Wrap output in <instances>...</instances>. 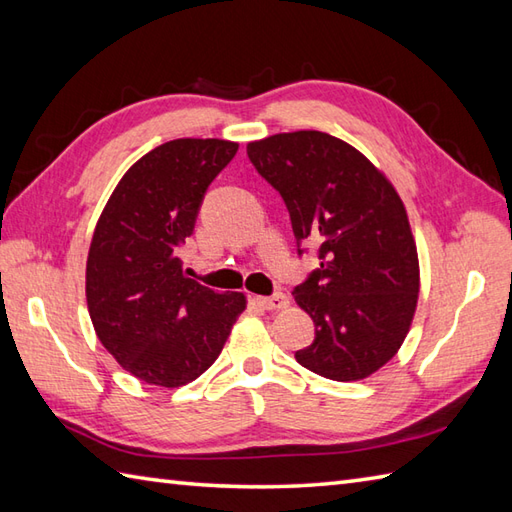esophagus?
<instances>
[{"mask_svg":"<svg viewBox=\"0 0 512 512\" xmlns=\"http://www.w3.org/2000/svg\"><path fill=\"white\" fill-rule=\"evenodd\" d=\"M288 303L290 301L284 292H275V295H270V297H259V306L266 310H284Z\"/></svg>","mask_w":512,"mask_h":512,"instance_id":"34e87169","label":"esophagus"}]
</instances>
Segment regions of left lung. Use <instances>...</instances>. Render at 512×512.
Listing matches in <instances>:
<instances>
[{"mask_svg":"<svg viewBox=\"0 0 512 512\" xmlns=\"http://www.w3.org/2000/svg\"><path fill=\"white\" fill-rule=\"evenodd\" d=\"M246 154L284 200L297 255L317 244L319 268L292 292L317 330L297 363L339 383L374 374L405 341L420 290L398 193L361 151L312 129L257 140Z\"/></svg>","mask_w":512,"mask_h":512,"instance_id":"left-lung-1","label":"left lung"}]
</instances>
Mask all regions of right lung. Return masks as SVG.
Masks as SVG:
<instances>
[{
  "instance_id": "obj_1",
  "label": "right lung",
  "mask_w": 512,
  "mask_h": 512,
  "mask_svg": "<svg viewBox=\"0 0 512 512\" xmlns=\"http://www.w3.org/2000/svg\"><path fill=\"white\" fill-rule=\"evenodd\" d=\"M235 154L237 143L217 138L158 145L125 173L96 224L85 273L94 330L149 385L180 387L204 374L246 308L239 292L187 277L178 257L206 189Z\"/></svg>"
}]
</instances>
